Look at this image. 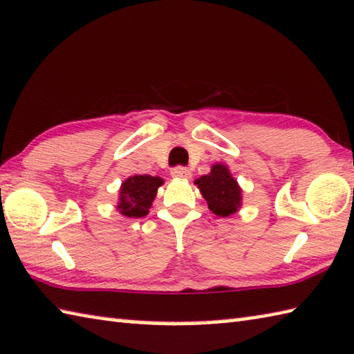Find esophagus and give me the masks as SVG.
Wrapping results in <instances>:
<instances>
[{
    "instance_id": "esophagus-1",
    "label": "esophagus",
    "mask_w": 354,
    "mask_h": 354,
    "mask_svg": "<svg viewBox=\"0 0 354 354\" xmlns=\"http://www.w3.org/2000/svg\"><path fill=\"white\" fill-rule=\"evenodd\" d=\"M190 170L187 167H183V165H178L175 168H171V176L173 178H190Z\"/></svg>"
}]
</instances>
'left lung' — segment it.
I'll return each instance as SVG.
<instances>
[{"mask_svg": "<svg viewBox=\"0 0 354 354\" xmlns=\"http://www.w3.org/2000/svg\"><path fill=\"white\" fill-rule=\"evenodd\" d=\"M195 184L216 216L227 217L241 206V189L225 165H212L209 175L201 176Z\"/></svg>", "mask_w": 354, "mask_h": 354, "instance_id": "left-lung-1", "label": "left lung"}]
</instances>
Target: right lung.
<instances>
[{"label": "right lung", "instance_id": "obj_1", "mask_svg": "<svg viewBox=\"0 0 354 354\" xmlns=\"http://www.w3.org/2000/svg\"><path fill=\"white\" fill-rule=\"evenodd\" d=\"M162 183L164 181L159 176L151 175H136L126 179L120 190L118 209L121 214L133 218L147 216Z\"/></svg>", "mask_w": 354, "mask_h": 354}]
</instances>
